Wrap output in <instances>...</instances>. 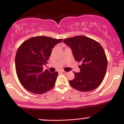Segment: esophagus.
Here are the masks:
<instances>
[{
	"mask_svg": "<svg viewBox=\"0 0 124 124\" xmlns=\"http://www.w3.org/2000/svg\"><path fill=\"white\" fill-rule=\"evenodd\" d=\"M60 73H61V74H66L67 72H65V71H60Z\"/></svg>",
	"mask_w": 124,
	"mask_h": 124,
	"instance_id": "34e87169",
	"label": "esophagus"
}]
</instances>
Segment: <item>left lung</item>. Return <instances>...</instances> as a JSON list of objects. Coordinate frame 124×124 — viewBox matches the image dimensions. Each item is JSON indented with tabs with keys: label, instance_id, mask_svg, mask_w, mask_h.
Here are the masks:
<instances>
[{
	"label": "left lung",
	"instance_id": "obj_1",
	"mask_svg": "<svg viewBox=\"0 0 124 124\" xmlns=\"http://www.w3.org/2000/svg\"><path fill=\"white\" fill-rule=\"evenodd\" d=\"M72 49L74 58L79 65V72L69 81L70 85L81 92H90L100 85L106 75L108 60L105 50L96 40L78 36L63 40Z\"/></svg>",
	"mask_w": 124,
	"mask_h": 124
}]
</instances>
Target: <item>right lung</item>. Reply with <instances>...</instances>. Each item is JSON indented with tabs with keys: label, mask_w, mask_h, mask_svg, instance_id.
Returning <instances> with one entry per match:
<instances>
[{
	"label": "right lung",
	"mask_w": 124,
	"mask_h": 124,
	"mask_svg": "<svg viewBox=\"0 0 124 124\" xmlns=\"http://www.w3.org/2000/svg\"><path fill=\"white\" fill-rule=\"evenodd\" d=\"M62 39L46 36L33 37L24 41L18 47L15 56V69L18 79L25 89L35 94H43L54 86L58 72L43 71L52 49Z\"/></svg>",
	"instance_id": "add662e5"
}]
</instances>
